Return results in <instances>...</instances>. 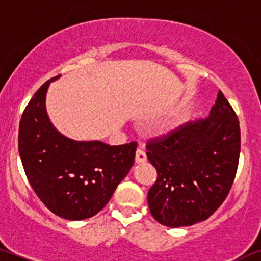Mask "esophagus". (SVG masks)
Here are the masks:
<instances>
[{
	"label": "esophagus",
	"instance_id": "esophagus-1",
	"mask_svg": "<svg viewBox=\"0 0 261 261\" xmlns=\"http://www.w3.org/2000/svg\"><path fill=\"white\" fill-rule=\"evenodd\" d=\"M146 160H147L146 153L139 148V150L136 151V154H135V162L136 163H144V162H146Z\"/></svg>",
	"mask_w": 261,
	"mask_h": 261
}]
</instances>
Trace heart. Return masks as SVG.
Listing matches in <instances>:
<instances>
[{"label": "heart", "mask_w": 261, "mask_h": 261, "mask_svg": "<svg viewBox=\"0 0 261 261\" xmlns=\"http://www.w3.org/2000/svg\"><path fill=\"white\" fill-rule=\"evenodd\" d=\"M171 127H172V126H168V127H167V130H168V128H171Z\"/></svg>", "instance_id": "1"}]
</instances>
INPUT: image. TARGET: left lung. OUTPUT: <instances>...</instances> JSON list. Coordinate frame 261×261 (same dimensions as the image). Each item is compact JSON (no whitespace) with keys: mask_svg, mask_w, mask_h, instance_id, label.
I'll list each match as a JSON object with an SVG mask.
<instances>
[{"mask_svg":"<svg viewBox=\"0 0 261 261\" xmlns=\"http://www.w3.org/2000/svg\"><path fill=\"white\" fill-rule=\"evenodd\" d=\"M157 179L147 194L153 218L166 227H188L222 205L236 178L239 120L219 90L207 119L186 122L146 145Z\"/></svg>","mask_w":261,"mask_h":261,"instance_id":"left-lung-1","label":"left lung"}]
</instances>
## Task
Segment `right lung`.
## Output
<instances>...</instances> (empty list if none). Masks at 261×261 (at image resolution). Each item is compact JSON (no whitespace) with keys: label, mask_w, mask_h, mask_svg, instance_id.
Segmentation results:
<instances>
[{"label":"right lung","mask_w":261,"mask_h":261,"mask_svg":"<svg viewBox=\"0 0 261 261\" xmlns=\"http://www.w3.org/2000/svg\"><path fill=\"white\" fill-rule=\"evenodd\" d=\"M45 82L19 121L18 150L25 176L51 213L69 220L90 218L110 200L135 161L137 142L110 146L101 141H74L51 125Z\"/></svg>","instance_id":"1"}]
</instances>
